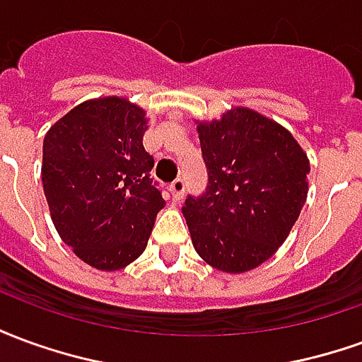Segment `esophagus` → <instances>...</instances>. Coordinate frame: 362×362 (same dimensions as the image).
<instances>
[{
	"mask_svg": "<svg viewBox=\"0 0 362 362\" xmlns=\"http://www.w3.org/2000/svg\"><path fill=\"white\" fill-rule=\"evenodd\" d=\"M168 192H170V196H173L174 202H180L182 197H184V194H186V184H184L182 178H178V180H174L173 184L168 186Z\"/></svg>",
	"mask_w": 362,
	"mask_h": 362,
	"instance_id": "esophagus-1",
	"label": "esophagus"
}]
</instances>
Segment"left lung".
I'll return each mask as SVG.
<instances>
[{"instance_id":"1","label":"left lung","mask_w":362,"mask_h":362,"mask_svg":"<svg viewBox=\"0 0 362 362\" xmlns=\"http://www.w3.org/2000/svg\"><path fill=\"white\" fill-rule=\"evenodd\" d=\"M207 166L202 196L182 213L194 248L227 273L258 267L285 243L308 194V158L285 127L248 108L199 124Z\"/></svg>"}]
</instances>
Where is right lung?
Returning a JSON list of instances; mask_svg holds the SVG:
<instances>
[{"label":"right lung","instance_id":"right-lung-1","mask_svg":"<svg viewBox=\"0 0 362 362\" xmlns=\"http://www.w3.org/2000/svg\"><path fill=\"white\" fill-rule=\"evenodd\" d=\"M145 112L106 96L75 106L44 137L42 186L62 240L96 269H122L147 246L165 199L143 147Z\"/></svg>","mask_w":362,"mask_h":362}]
</instances>
